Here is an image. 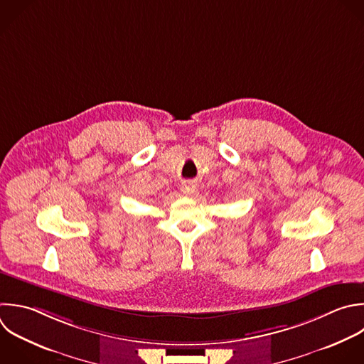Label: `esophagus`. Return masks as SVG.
Segmentation results:
<instances>
[{
	"label": "esophagus",
	"instance_id": "obj_1",
	"mask_svg": "<svg viewBox=\"0 0 364 364\" xmlns=\"http://www.w3.org/2000/svg\"><path fill=\"white\" fill-rule=\"evenodd\" d=\"M195 189H196V185H195L192 181H185V182L182 183V192H183V193L191 195V193L195 192Z\"/></svg>",
	"mask_w": 364,
	"mask_h": 364
}]
</instances>
